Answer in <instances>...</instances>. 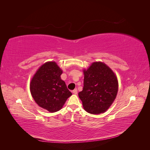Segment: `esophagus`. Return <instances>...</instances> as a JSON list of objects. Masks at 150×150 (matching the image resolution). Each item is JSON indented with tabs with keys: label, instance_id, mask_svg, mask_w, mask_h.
<instances>
[{
	"label": "esophagus",
	"instance_id": "obj_1",
	"mask_svg": "<svg viewBox=\"0 0 150 150\" xmlns=\"http://www.w3.org/2000/svg\"><path fill=\"white\" fill-rule=\"evenodd\" d=\"M73 93H74V94H77V89H75V90H73Z\"/></svg>",
	"mask_w": 150,
	"mask_h": 150
}]
</instances>
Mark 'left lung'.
Masks as SVG:
<instances>
[{"mask_svg": "<svg viewBox=\"0 0 150 150\" xmlns=\"http://www.w3.org/2000/svg\"><path fill=\"white\" fill-rule=\"evenodd\" d=\"M84 87L79 93L84 109L91 114L104 113L115 99L117 76L106 64L95 62L84 69Z\"/></svg>", "mask_w": 150, "mask_h": 150, "instance_id": "obj_1", "label": "left lung"}]
</instances>
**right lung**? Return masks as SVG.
Here are the masks:
<instances>
[{
    "label": "right lung",
    "mask_w": 150,
    "mask_h": 150,
    "mask_svg": "<svg viewBox=\"0 0 150 150\" xmlns=\"http://www.w3.org/2000/svg\"><path fill=\"white\" fill-rule=\"evenodd\" d=\"M62 73L55 62H47L37 70L30 82L34 100L51 113L59 111L72 95L60 78Z\"/></svg>",
    "instance_id": "obj_1"
}]
</instances>
